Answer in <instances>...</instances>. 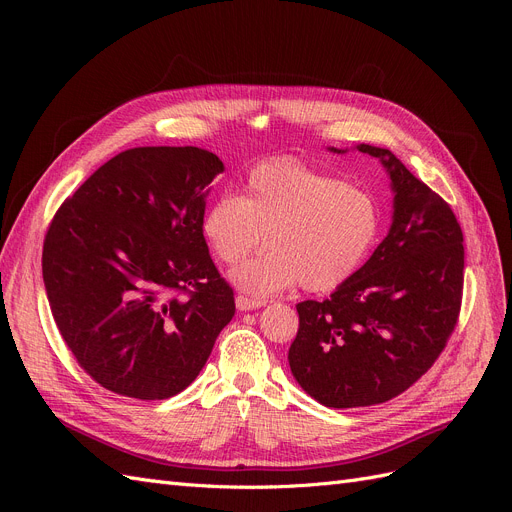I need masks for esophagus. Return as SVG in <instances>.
Segmentation results:
<instances>
[{"instance_id":"34e87169","label":"esophagus","mask_w":512,"mask_h":512,"mask_svg":"<svg viewBox=\"0 0 512 512\" xmlns=\"http://www.w3.org/2000/svg\"><path fill=\"white\" fill-rule=\"evenodd\" d=\"M236 307L238 311H253V309H261L265 307V301H257V299H249V297H236Z\"/></svg>"}]
</instances>
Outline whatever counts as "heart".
Segmentation results:
<instances>
[{
    "label": "heart",
    "instance_id": "heart-1",
    "mask_svg": "<svg viewBox=\"0 0 512 512\" xmlns=\"http://www.w3.org/2000/svg\"><path fill=\"white\" fill-rule=\"evenodd\" d=\"M380 230L382 209L367 188L288 157L253 166L242 197L220 195L201 220L207 245L228 265L257 249L265 234L267 251L230 272L253 297L297 284L311 292L344 286L371 255Z\"/></svg>",
    "mask_w": 512,
    "mask_h": 512
}]
</instances>
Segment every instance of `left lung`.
<instances>
[{
	"mask_svg": "<svg viewBox=\"0 0 512 512\" xmlns=\"http://www.w3.org/2000/svg\"><path fill=\"white\" fill-rule=\"evenodd\" d=\"M355 149L378 157L390 178L392 224L330 299L297 305L288 351L294 380L332 409L380 405L411 388L444 351L463 294V232L448 203L390 149Z\"/></svg>",
	"mask_w": 512,
	"mask_h": 512,
	"instance_id": "left-lung-1",
	"label": "left lung"
}]
</instances>
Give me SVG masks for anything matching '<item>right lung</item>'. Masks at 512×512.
<instances>
[{"label": "right lung", "instance_id": "1", "mask_svg": "<svg viewBox=\"0 0 512 512\" xmlns=\"http://www.w3.org/2000/svg\"><path fill=\"white\" fill-rule=\"evenodd\" d=\"M222 159L199 147H134L66 199L43 245L56 326L91 378L139 400L182 392L234 317L201 220Z\"/></svg>", "mask_w": 512, "mask_h": 512}]
</instances>
